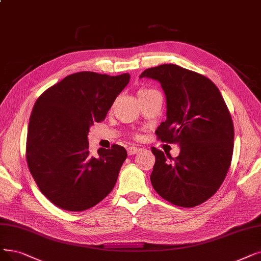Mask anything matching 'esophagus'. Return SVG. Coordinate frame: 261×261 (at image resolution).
<instances>
[{"mask_svg": "<svg viewBox=\"0 0 261 261\" xmlns=\"http://www.w3.org/2000/svg\"><path fill=\"white\" fill-rule=\"evenodd\" d=\"M140 151H142V149L137 148V147H129V148L127 149V153H128V155H135V154L139 153Z\"/></svg>", "mask_w": 261, "mask_h": 261, "instance_id": "esophagus-1", "label": "esophagus"}]
</instances>
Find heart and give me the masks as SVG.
<instances>
[{
	"label": "heart",
	"instance_id": "b5f03b06",
	"mask_svg": "<svg viewBox=\"0 0 261 261\" xmlns=\"http://www.w3.org/2000/svg\"><path fill=\"white\" fill-rule=\"evenodd\" d=\"M151 91H153V90H149V89H140V90L138 91V93H137V95H138V96H140V95H143V94H147V93H149V92H151Z\"/></svg>",
	"mask_w": 261,
	"mask_h": 261
}]
</instances>
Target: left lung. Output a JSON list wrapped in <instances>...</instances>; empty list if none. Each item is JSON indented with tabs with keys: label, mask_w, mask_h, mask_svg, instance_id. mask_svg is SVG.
<instances>
[{
	"label": "left lung",
	"mask_w": 261,
	"mask_h": 261,
	"mask_svg": "<svg viewBox=\"0 0 261 261\" xmlns=\"http://www.w3.org/2000/svg\"><path fill=\"white\" fill-rule=\"evenodd\" d=\"M139 78L161 83L167 118L155 134L180 145L174 159L152 148V186L174 205L204 202L224 182L233 152V124L220 90L206 77L174 64L145 69Z\"/></svg>",
	"instance_id": "obj_1"
}]
</instances>
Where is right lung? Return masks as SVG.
<instances>
[{
    "label": "right lung",
    "instance_id": "1",
    "mask_svg": "<svg viewBox=\"0 0 261 261\" xmlns=\"http://www.w3.org/2000/svg\"><path fill=\"white\" fill-rule=\"evenodd\" d=\"M129 79V74L80 71L36 100L28 128V166L40 192L61 209H90L116 185L126 150L113 144L98 149L95 158L90 154L88 135L94 122L106 118Z\"/></svg>",
    "mask_w": 261,
    "mask_h": 261
}]
</instances>
